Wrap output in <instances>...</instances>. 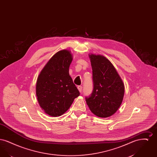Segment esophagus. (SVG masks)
I'll return each instance as SVG.
<instances>
[{
	"mask_svg": "<svg viewBox=\"0 0 157 157\" xmlns=\"http://www.w3.org/2000/svg\"><path fill=\"white\" fill-rule=\"evenodd\" d=\"M78 90H79V91L80 92H82V86H78Z\"/></svg>",
	"mask_w": 157,
	"mask_h": 157,
	"instance_id": "34e87169",
	"label": "esophagus"
}]
</instances>
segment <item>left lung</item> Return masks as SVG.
<instances>
[{
  "label": "left lung",
  "instance_id": "left-lung-1",
  "mask_svg": "<svg viewBox=\"0 0 157 157\" xmlns=\"http://www.w3.org/2000/svg\"><path fill=\"white\" fill-rule=\"evenodd\" d=\"M92 68L93 90L85 97L90 111L101 118L117 112L124 95V85L111 62L104 56L90 55Z\"/></svg>",
  "mask_w": 157,
  "mask_h": 157
}]
</instances>
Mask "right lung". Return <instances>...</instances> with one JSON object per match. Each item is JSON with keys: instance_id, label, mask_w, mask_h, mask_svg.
<instances>
[{"instance_id": "right-lung-1", "label": "right lung", "mask_w": 157, "mask_h": 157, "mask_svg": "<svg viewBox=\"0 0 157 157\" xmlns=\"http://www.w3.org/2000/svg\"><path fill=\"white\" fill-rule=\"evenodd\" d=\"M72 60L70 51H60L48 61L37 78V101L44 112L50 116L63 114L80 95L69 74Z\"/></svg>"}]
</instances>
